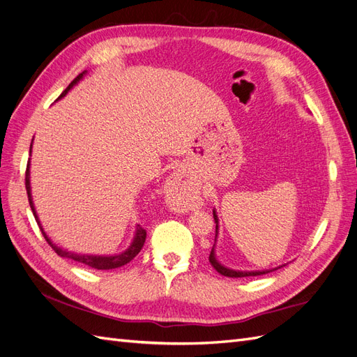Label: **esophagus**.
I'll return each mask as SVG.
<instances>
[{
	"mask_svg": "<svg viewBox=\"0 0 357 357\" xmlns=\"http://www.w3.org/2000/svg\"><path fill=\"white\" fill-rule=\"evenodd\" d=\"M165 193L172 207L177 210H185L190 207V204L193 202L197 195L195 189H193V186L186 178L185 172L180 169L172 172L169 178L167 180Z\"/></svg>",
	"mask_w": 357,
	"mask_h": 357,
	"instance_id": "esophagus-1",
	"label": "esophagus"
}]
</instances>
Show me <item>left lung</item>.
<instances>
[{
  "label": "left lung",
  "instance_id": "obj_1",
  "mask_svg": "<svg viewBox=\"0 0 357 357\" xmlns=\"http://www.w3.org/2000/svg\"><path fill=\"white\" fill-rule=\"evenodd\" d=\"M213 215H214V222H215V238H218V231H219V219H218V214H215V211L213 210ZM215 243V240H214ZM210 264L214 266L215 271H218L219 274L222 275H226V277H232V278H238V277H255V275H262V274H268L274 271V269H265V271H234V269H229L223 266L222 264H219L218 259H215V253H214V245L211 248V253H210V257H208ZM278 269V268H275Z\"/></svg>",
  "mask_w": 357,
  "mask_h": 357
}]
</instances>
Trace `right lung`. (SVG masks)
<instances>
[{
  "label": "right lung",
  "instance_id": "add662e5",
  "mask_svg": "<svg viewBox=\"0 0 357 357\" xmlns=\"http://www.w3.org/2000/svg\"><path fill=\"white\" fill-rule=\"evenodd\" d=\"M83 74H84V71H83L82 74H79L77 77H75V79L68 84V88L61 93V96H59L58 100H61L62 96H66V95L68 93V91L73 88V86H74L75 83H77L79 80H82ZM31 149H32V144H31V147H29V153H31ZM25 188H26L28 201H29V205H31V210H32V213H34V218H36V220H37V223H38V226H40V231H41L43 236H45V240L49 243V245H50V247L53 248V250L56 252V255H59L61 257L73 259V261H75V262L84 264V265H88V266L95 268V269H114V268L126 265L128 262H131L132 259L139 253V250H142V248H143L147 234H146V229H143L142 226H138L137 231H135V236H134V240H132L131 245H129V248H126V250H125L123 253H121V255H114V256H95V255H77V253H71V252H67V250H62L61 247H58V245H55V244L52 243V240L46 235L45 229H43V226H41V223H40V220H38V215H37V213H36L34 202H32V197H31L29 162H28L26 172H25Z\"/></svg>",
  "mask_w": 357,
  "mask_h": 357
}]
</instances>
